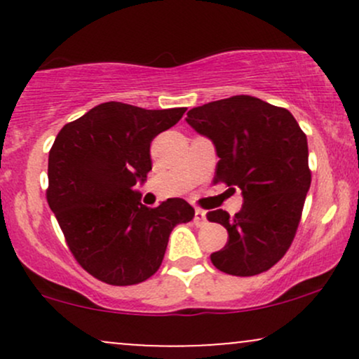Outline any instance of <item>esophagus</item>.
Masks as SVG:
<instances>
[{
	"instance_id": "esophagus-1",
	"label": "esophagus",
	"mask_w": 359,
	"mask_h": 359,
	"mask_svg": "<svg viewBox=\"0 0 359 359\" xmlns=\"http://www.w3.org/2000/svg\"><path fill=\"white\" fill-rule=\"evenodd\" d=\"M194 221H196V224H204L205 222V211L203 209H196V214H194Z\"/></svg>"
}]
</instances>
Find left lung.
<instances>
[{
    "label": "left lung",
    "instance_id": "8db88e82",
    "mask_svg": "<svg viewBox=\"0 0 359 359\" xmlns=\"http://www.w3.org/2000/svg\"><path fill=\"white\" fill-rule=\"evenodd\" d=\"M185 121L214 143V182L241 189L243 196L234 217L222 209L208 212L228 229L212 265L236 277L266 271L290 248L311 187L306 133L290 111L253 96L197 106Z\"/></svg>",
    "mask_w": 359,
    "mask_h": 359
}]
</instances>
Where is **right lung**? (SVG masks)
<instances>
[{
	"mask_svg": "<svg viewBox=\"0 0 359 359\" xmlns=\"http://www.w3.org/2000/svg\"><path fill=\"white\" fill-rule=\"evenodd\" d=\"M184 113L102 102L67 123L53 142L48 205L74 258L101 282H145L162 265L172 229L194 217L184 199L147 208L133 189L151 170V140Z\"/></svg>",
	"mask_w": 359,
	"mask_h": 359,
	"instance_id": "add662e5",
	"label": "right lung"
}]
</instances>
